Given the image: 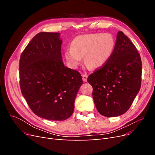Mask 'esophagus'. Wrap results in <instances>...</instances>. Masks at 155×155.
I'll list each match as a JSON object with an SVG mask.
<instances>
[{
	"label": "esophagus",
	"instance_id": "esophagus-1",
	"mask_svg": "<svg viewBox=\"0 0 155 155\" xmlns=\"http://www.w3.org/2000/svg\"><path fill=\"white\" fill-rule=\"evenodd\" d=\"M87 78H88V76H87V75H85V74L82 75L83 81L84 82H87Z\"/></svg>",
	"mask_w": 155,
	"mask_h": 155
}]
</instances>
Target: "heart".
<instances>
[{
	"instance_id": "heart-1",
	"label": "heart",
	"mask_w": 155,
	"mask_h": 155,
	"mask_svg": "<svg viewBox=\"0 0 155 155\" xmlns=\"http://www.w3.org/2000/svg\"><path fill=\"white\" fill-rule=\"evenodd\" d=\"M115 47V40L109 33L84 34L76 37L71 43V49L65 51V58L74 67L85 63L92 69L101 68L109 61Z\"/></svg>"
}]
</instances>
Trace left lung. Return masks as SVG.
Masks as SVG:
<instances>
[{"label": "left lung", "mask_w": 155, "mask_h": 155, "mask_svg": "<svg viewBox=\"0 0 155 155\" xmlns=\"http://www.w3.org/2000/svg\"><path fill=\"white\" fill-rule=\"evenodd\" d=\"M87 81L101 115L118 116L129 110L141 87L142 61L135 46L122 31L117 34L110 58Z\"/></svg>", "instance_id": "obj_1"}]
</instances>
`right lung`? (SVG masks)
Returning a JSON list of instances; mask_svg holds the SVG:
<instances>
[{"label":"right lung","mask_w":155,"mask_h":155,"mask_svg":"<svg viewBox=\"0 0 155 155\" xmlns=\"http://www.w3.org/2000/svg\"><path fill=\"white\" fill-rule=\"evenodd\" d=\"M59 33L41 32L27 45L19 62L20 87L31 110L40 118L62 121L72 114L82 77L66 67Z\"/></svg>","instance_id":"obj_1"}]
</instances>
